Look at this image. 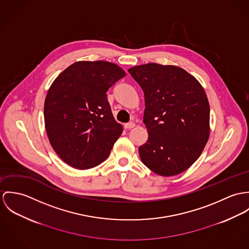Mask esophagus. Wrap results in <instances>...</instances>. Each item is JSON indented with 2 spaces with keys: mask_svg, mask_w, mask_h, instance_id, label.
<instances>
[{
  "mask_svg": "<svg viewBox=\"0 0 249 249\" xmlns=\"http://www.w3.org/2000/svg\"><path fill=\"white\" fill-rule=\"evenodd\" d=\"M136 126V124L134 123V122H130V123H126L125 125H124V127H125V129H132V128H134Z\"/></svg>",
  "mask_w": 249,
  "mask_h": 249,
  "instance_id": "34e87169",
  "label": "esophagus"
}]
</instances>
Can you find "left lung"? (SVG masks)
<instances>
[{
    "mask_svg": "<svg viewBox=\"0 0 249 249\" xmlns=\"http://www.w3.org/2000/svg\"><path fill=\"white\" fill-rule=\"evenodd\" d=\"M144 91L146 143L138 149L144 165L171 177L199 158L210 135V107L200 83L183 69L149 63L128 70Z\"/></svg>",
    "mask_w": 249,
    "mask_h": 249,
    "instance_id": "obj_1",
    "label": "left lung"
}]
</instances>
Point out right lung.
Segmentation results:
<instances>
[{
    "instance_id": "right-lung-1",
    "label": "right lung",
    "mask_w": 249,
    "mask_h": 249,
    "mask_svg": "<svg viewBox=\"0 0 249 249\" xmlns=\"http://www.w3.org/2000/svg\"><path fill=\"white\" fill-rule=\"evenodd\" d=\"M125 75L113 63L79 61L56 77L45 100V127L64 162L85 170L109 157L123 127L112 115L106 92Z\"/></svg>"
}]
</instances>
